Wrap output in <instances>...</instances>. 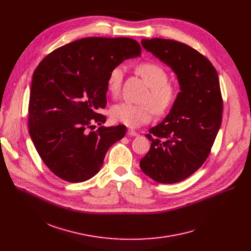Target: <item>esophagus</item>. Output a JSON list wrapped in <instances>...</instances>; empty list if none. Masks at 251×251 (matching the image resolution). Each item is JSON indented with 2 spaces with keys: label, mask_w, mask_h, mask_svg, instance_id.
<instances>
[{
  "label": "esophagus",
  "mask_w": 251,
  "mask_h": 251,
  "mask_svg": "<svg viewBox=\"0 0 251 251\" xmlns=\"http://www.w3.org/2000/svg\"><path fill=\"white\" fill-rule=\"evenodd\" d=\"M127 134H128L129 136H133V137H136V136H138V135H139V134H138L136 131H134L133 129H128Z\"/></svg>",
  "instance_id": "1"
}]
</instances>
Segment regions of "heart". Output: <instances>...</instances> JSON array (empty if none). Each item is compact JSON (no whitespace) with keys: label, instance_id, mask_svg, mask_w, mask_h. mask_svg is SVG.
<instances>
[{"label":"heart","instance_id":"obj_1","mask_svg":"<svg viewBox=\"0 0 251 251\" xmlns=\"http://www.w3.org/2000/svg\"><path fill=\"white\" fill-rule=\"evenodd\" d=\"M138 73L150 87V92L145 98V102L150 104L135 105L129 102H121L112 107L111 116L119 123L130 128H137L149 123L154 115L165 114L173 108L176 104L180 90L175 83L168 82L169 75L167 70L157 62H143L137 67ZM125 67L122 64L114 66L108 74L106 81L107 90L112 95L120 92Z\"/></svg>","mask_w":251,"mask_h":251}]
</instances>
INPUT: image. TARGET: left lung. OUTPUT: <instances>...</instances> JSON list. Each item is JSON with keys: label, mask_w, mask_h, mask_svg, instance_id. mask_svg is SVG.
I'll return each instance as SVG.
<instances>
[{"label": "left lung", "mask_w": 251, "mask_h": 251, "mask_svg": "<svg viewBox=\"0 0 251 251\" xmlns=\"http://www.w3.org/2000/svg\"><path fill=\"white\" fill-rule=\"evenodd\" d=\"M141 44L173 69L181 92L166 118L145 135L151 148L140 167L158 183H178L201 167L220 130L219 75L205 56L183 43L155 38Z\"/></svg>", "instance_id": "obj_1"}]
</instances>
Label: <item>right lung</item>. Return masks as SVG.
<instances>
[{"label":"right lung","instance_id":"add662e5","mask_svg":"<svg viewBox=\"0 0 251 251\" xmlns=\"http://www.w3.org/2000/svg\"><path fill=\"white\" fill-rule=\"evenodd\" d=\"M130 38H84L48 54L35 68L28 102V132L47 167L70 183L85 182L101 169L126 126H100L109 71L140 56Z\"/></svg>","mask_w":251,"mask_h":251}]
</instances>
